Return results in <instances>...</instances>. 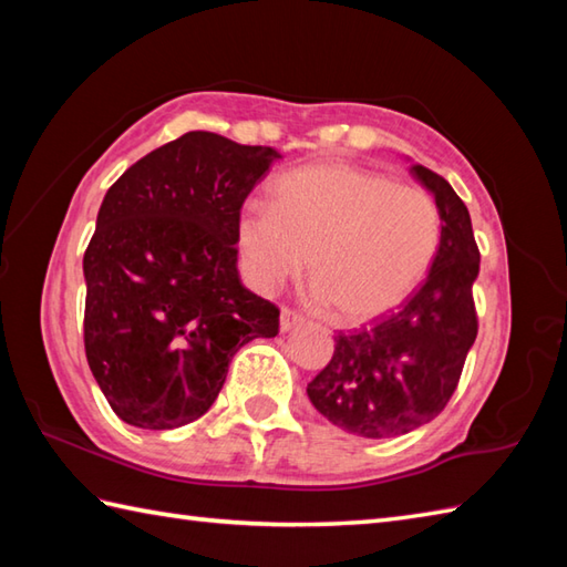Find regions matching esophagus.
Here are the masks:
<instances>
[{
    "label": "esophagus",
    "instance_id": "esophagus-1",
    "mask_svg": "<svg viewBox=\"0 0 567 567\" xmlns=\"http://www.w3.org/2000/svg\"><path fill=\"white\" fill-rule=\"evenodd\" d=\"M302 321H305V317L299 315V311H295V309H290V307H285L282 315H280V329H282V331H290V329L297 327V323H302Z\"/></svg>",
    "mask_w": 567,
    "mask_h": 567
}]
</instances>
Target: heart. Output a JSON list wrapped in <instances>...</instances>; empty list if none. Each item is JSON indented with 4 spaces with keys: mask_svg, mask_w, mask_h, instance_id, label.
Here are the masks:
<instances>
[{
    "mask_svg": "<svg viewBox=\"0 0 567 567\" xmlns=\"http://www.w3.org/2000/svg\"><path fill=\"white\" fill-rule=\"evenodd\" d=\"M236 240L260 290L302 270L343 323L388 315L426 280L441 246L429 192L353 163L297 167L270 187V207L248 204Z\"/></svg>",
    "mask_w": 567,
    "mask_h": 567,
    "instance_id": "1",
    "label": "heart"
}]
</instances>
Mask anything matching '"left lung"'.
Masks as SVG:
<instances>
[{
	"label": "left lung",
	"mask_w": 567,
	"mask_h": 567,
	"mask_svg": "<svg viewBox=\"0 0 567 567\" xmlns=\"http://www.w3.org/2000/svg\"><path fill=\"white\" fill-rule=\"evenodd\" d=\"M412 173L439 204V256L400 309L339 331L327 368L307 384L311 404L331 424L363 439H394L436 419L477 336L480 248L467 207L439 173L424 165H412Z\"/></svg>",
	"instance_id": "8db88e82"
}]
</instances>
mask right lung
<instances>
[{
  "mask_svg": "<svg viewBox=\"0 0 567 567\" xmlns=\"http://www.w3.org/2000/svg\"><path fill=\"white\" fill-rule=\"evenodd\" d=\"M282 155L189 131L106 192L84 250V353L114 414L165 431L199 419L228 363L280 331V309L240 285L236 221Z\"/></svg>",
  "mask_w": 567,
  "mask_h": 567,
  "instance_id": "right-lung-1",
  "label": "right lung"
}]
</instances>
